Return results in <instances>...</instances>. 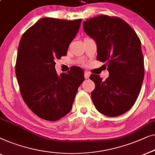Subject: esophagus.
<instances>
[{"mask_svg": "<svg viewBox=\"0 0 155 155\" xmlns=\"http://www.w3.org/2000/svg\"><path fill=\"white\" fill-rule=\"evenodd\" d=\"M89 77H90V74H89L88 72H87V71H85L84 73V77L86 79H87V78H88Z\"/></svg>", "mask_w": 155, "mask_h": 155, "instance_id": "1", "label": "esophagus"}]
</instances>
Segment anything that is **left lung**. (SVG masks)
<instances>
[{
	"label": "left lung",
	"instance_id": "8db88e82",
	"mask_svg": "<svg viewBox=\"0 0 155 155\" xmlns=\"http://www.w3.org/2000/svg\"><path fill=\"white\" fill-rule=\"evenodd\" d=\"M84 31L97 43V60L105 62L109 77L92 74L91 98L97 110L117 117L130 110L140 93L144 78V59L140 38L123 19L99 15L83 23Z\"/></svg>",
	"mask_w": 155,
	"mask_h": 155
}]
</instances>
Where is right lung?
Masks as SVG:
<instances>
[{"mask_svg": "<svg viewBox=\"0 0 155 155\" xmlns=\"http://www.w3.org/2000/svg\"><path fill=\"white\" fill-rule=\"evenodd\" d=\"M81 19L42 18L21 36L15 73L21 97L35 114L48 121H57L72 107L84 71L72 67L58 76L56 59L67 55V49L79 29Z\"/></svg>", "mask_w": 155, "mask_h": 155, "instance_id": "add662e5", "label": "right lung"}]
</instances>
